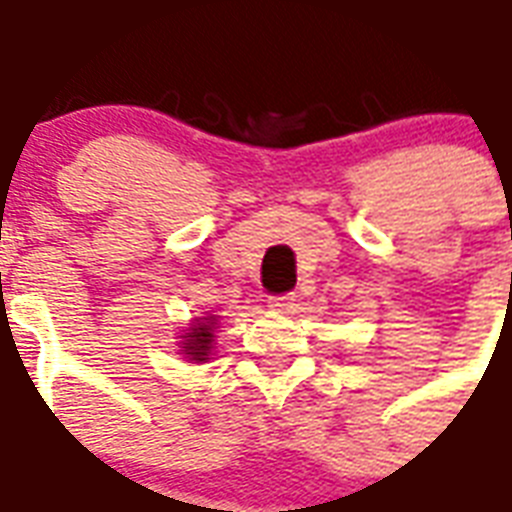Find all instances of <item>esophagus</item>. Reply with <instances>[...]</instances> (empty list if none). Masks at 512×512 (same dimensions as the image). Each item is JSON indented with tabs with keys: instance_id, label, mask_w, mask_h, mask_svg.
I'll return each mask as SVG.
<instances>
[{
	"instance_id": "1",
	"label": "esophagus",
	"mask_w": 512,
	"mask_h": 512,
	"mask_svg": "<svg viewBox=\"0 0 512 512\" xmlns=\"http://www.w3.org/2000/svg\"><path fill=\"white\" fill-rule=\"evenodd\" d=\"M295 306V295H273V298H268V308H273V311H290V308Z\"/></svg>"
}]
</instances>
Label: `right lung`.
Instances as JSON below:
<instances>
[{
	"instance_id": "1",
	"label": "right lung",
	"mask_w": 512,
	"mask_h": 512,
	"mask_svg": "<svg viewBox=\"0 0 512 512\" xmlns=\"http://www.w3.org/2000/svg\"><path fill=\"white\" fill-rule=\"evenodd\" d=\"M214 327H217V317H198L193 319V325L187 327L185 335H179V354H185L187 360L206 362L214 349Z\"/></svg>"
}]
</instances>
